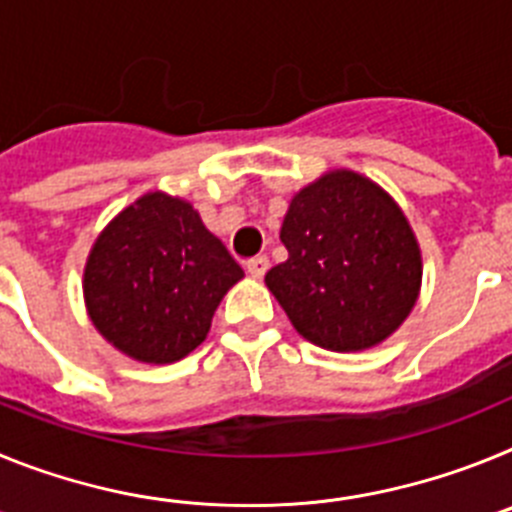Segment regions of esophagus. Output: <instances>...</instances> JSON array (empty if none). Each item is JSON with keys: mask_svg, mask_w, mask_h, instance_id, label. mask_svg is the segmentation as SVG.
Instances as JSON below:
<instances>
[{"mask_svg": "<svg viewBox=\"0 0 512 512\" xmlns=\"http://www.w3.org/2000/svg\"><path fill=\"white\" fill-rule=\"evenodd\" d=\"M246 269H248V274H251V277L261 279L266 271H269V259H266V256H256V259L248 261Z\"/></svg>", "mask_w": 512, "mask_h": 512, "instance_id": "obj_1", "label": "esophagus"}]
</instances>
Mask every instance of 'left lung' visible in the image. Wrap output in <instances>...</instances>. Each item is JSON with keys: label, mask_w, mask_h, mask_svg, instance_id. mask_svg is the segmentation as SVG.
I'll use <instances>...</instances> for the list:
<instances>
[{"label": "left lung", "mask_w": 512, "mask_h": 512, "mask_svg": "<svg viewBox=\"0 0 512 512\" xmlns=\"http://www.w3.org/2000/svg\"><path fill=\"white\" fill-rule=\"evenodd\" d=\"M282 243L289 259L266 287L302 338L364 351L390 338L415 307L423 261L408 217L372 179L328 171L292 197Z\"/></svg>", "instance_id": "8db88e82"}]
</instances>
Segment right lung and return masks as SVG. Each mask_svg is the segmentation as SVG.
Segmentation results:
<instances>
[{"label":"right lung","instance_id":"1","mask_svg":"<svg viewBox=\"0 0 512 512\" xmlns=\"http://www.w3.org/2000/svg\"><path fill=\"white\" fill-rule=\"evenodd\" d=\"M243 269L200 212L148 192L99 233L84 269L94 328L117 351L174 364L207 338L212 315Z\"/></svg>","mask_w":512,"mask_h":512}]
</instances>
